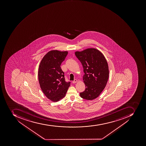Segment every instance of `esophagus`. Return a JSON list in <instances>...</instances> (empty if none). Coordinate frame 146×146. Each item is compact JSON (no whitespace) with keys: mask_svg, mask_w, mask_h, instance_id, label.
Here are the masks:
<instances>
[{"mask_svg":"<svg viewBox=\"0 0 146 146\" xmlns=\"http://www.w3.org/2000/svg\"><path fill=\"white\" fill-rule=\"evenodd\" d=\"M77 82H78V81H77V80L75 79L73 81L72 83H74V84H75L76 83H77Z\"/></svg>","mask_w":146,"mask_h":146,"instance_id":"esophagus-1","label":"esophagus"}]
</instances>
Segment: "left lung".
<instances>
[{"label":"left lung","mask_w":146,"mask_h":146,"mask_svg":"<svg viewBox=\"0 0 146 146\" xmlns=\"http://www.w3.org/2000/svg\"><path fill=\"white\" fill-rule=\"evenodd\" d=\"M75 55L81 62L84 71L83 76L86 89L80 97L93 100L98 97L105 88L109 78L108 65L102 52L95 48L76 51Z\"/></svg>","instance_id":"left-lung-1"}]
</instances>
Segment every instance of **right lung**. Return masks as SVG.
I'll return each instance as SVG.
<instances>
[{
	"instance_id": "1",
	"label": "right lung",
	"mask_w": 146,
	"mask_h": 146,
	"mask_svg": "<svg viewBox=\"0 0 146 146\" xmlns=\"http://www.w3.org/2000/svg\"><path fill=\"white\" fill-rule=\"evenodd\" d=\"M67 51L52 50L43 57L38 67V79L40 87L47 98L57 102L66 96L70 82L64 80L61 63L68 54Z\"/></svg>"
}]
</instances>
